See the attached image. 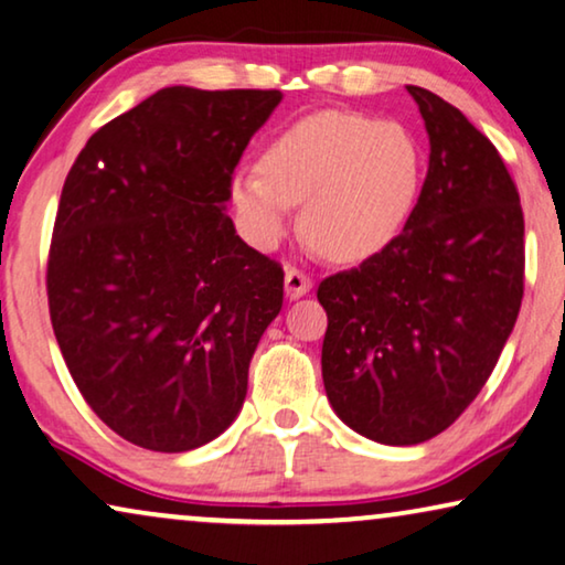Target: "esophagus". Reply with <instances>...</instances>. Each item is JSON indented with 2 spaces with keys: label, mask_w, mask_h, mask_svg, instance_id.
I'll use <instances>...</instances> for the list:
<instances>
[{
  "label": "esophagus",
  "mask_w": 565,
  "mask_h": 565,
  "mask_svg": "<svg viewBox=\"0 0 565 565\" xmlns=\"http://www.w3.org/2000/svg\"><path fill=\"white\" fill-rule=\"evenodd\" d=\"M284 281H286V297H289V299H299V297H305V294L311 291L309 276L305 271H299V268H294V266L286 268Z\"/></svg>",
  "instance_id": "obj_1"
}]
</instances>
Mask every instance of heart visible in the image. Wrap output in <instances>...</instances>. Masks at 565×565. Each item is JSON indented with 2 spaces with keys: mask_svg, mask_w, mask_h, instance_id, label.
Segmentation results:
<instances>
[{
  "mask_svg": "<svg viewBox=\"0 0 565 565\" xmlns=\"http://www.w3.org/2000/svg\"><path fill=\"white\" fill-rule=\"evenodd\" d=\"M420 147L403 124L365 114L305 116L260 151L258 170L231 180L250 246L274 250L294 231V205L317 248L342 264L373 258L398 238L420 188Z\"/></svg>",
  "mask_w": 565,
  "mask_h": 565,
  "instance_id": "obj_1",
  "label": "heart"
}]
</instances>
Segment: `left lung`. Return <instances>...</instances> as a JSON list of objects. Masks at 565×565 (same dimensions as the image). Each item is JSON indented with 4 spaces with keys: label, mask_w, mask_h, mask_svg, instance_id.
<instances>
[{
    "label": "left lung",
    "mask_w": 565,
    "mask_h": 565,
    "mask_svg": "<svg viewBox=\"0 0 565 565\" xmlns=\"http://www.w3.org/2000/svg\"><path fill=\"white\" fill-rule=\"evenodd\" d=\"M428 172L388 248L327 276L322 377L367 439L411 446L465 414L498 365L525 289V221L500 151L459 108L408 86Z\"/></svg>",
    "instance_id": "obj_1"
}]
</instances>
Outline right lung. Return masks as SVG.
I'll list each match as a JSON object with an SVG mask.
<instances>
[{
  "instance_id": "add662e5",
  "label": "right lung",
  "mask_w": 565,
  "mask_h": 565,
  "mask_svg": "<svg viewBox=\"0 0 565 565\" xmlns=\"http://www.w3.org/2000/svg\"><path fill=\"white\" fill-rule=\"evenodd\" d=\"M281 90H157L75 157L47 254L55 340L94 414L151 451L233 424L284 268L235 235L231 180Z\"/></svg>"
}]
</instances>
